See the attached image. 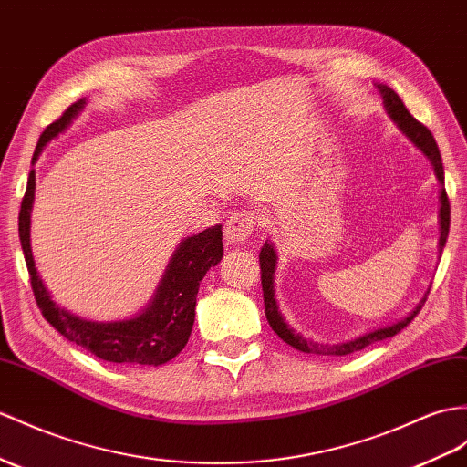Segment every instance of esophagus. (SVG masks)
I'll return each instance as SVG.
<instances>
[{
	"mask_svg": "<svg viewBox=\"0 0 467 467\" xmlns=\"http://www.w3.org/2000/svg\"><path fill=\"white\" fill-rule=\"evenodd\" d=\"M255 227H257V218L252 212L247 210L237 212L225 223V240L230 245L244 244L247 237L254 234Z\"/></svg>",
	"mask_w": 467,
	"mask_h": 467,
	"instance_id": "1",
	"label": "esophagus"
}]
</instances>
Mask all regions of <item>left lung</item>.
<instances>
[{"mask_svg": "<svg viewBox=\"0 0 467 467\" xmlns=\"http://www.w3.org/2000/svg\"><path fill=\"white\" fill-rule=\"evenodd\" d=\"M380 93L384 97V105L386 110H389L390 119L398 124V129H400L408 139H410L420 150H422L428 158L430 162L434 164L436 170V176L438 180L443 184V166H441V156L438 150V144L434 140V136H431L430 129L424 127L422 122H418L412 115L410 110L404 107L402 99L398 97L390 87H384L379 85ZM440 225H441V234H440V249H443L448 240V232H450V198L446 194V190H441V208H440ZM275 264H277V255H275V249L269 242H265V245L261 247V254H259V265H261V287H264V303H265V317L271 325L273 331H275L283 340H285L287 345H291L293 348L303 350V352H313V355H335V357H345L350 355V352H357L362 350L365 347L377 343V340H382L386 337H394L402 331V328L412 323L414 317L418 315V311L422 309V305L426 303V297L422 301V305L416 306V311H412L410 315L406 317L404 321H398L390 327H384V328H377V331L362 335L355 340H348V343H338V345H317L313 340H306L305 337H301L299 333H295L293 328L283 321L281 313L277 311V301H275V293H273V273H275Z\"/></svg>", "mask_w": 467, "mask_h": 467, "instance_id": "obj_1", "label": "left lung"}]
</instances>
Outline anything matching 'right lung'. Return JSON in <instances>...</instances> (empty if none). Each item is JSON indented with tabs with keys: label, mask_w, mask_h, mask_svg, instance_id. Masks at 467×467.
Masks as SVG:
<instances>
[{
	"label": "right lung",
	"mask_w": 467,
	"mask_h": 467,
	"mask_svg": "<svg viewBox=\"0 0 467 467\" xmlns=\"http://www.w3.org/2000/svg\"><path fill=\"white\" fill-rule=\"evenodd\" d=\"M83 105V99L73 102L59 119L41 132L36 152H33V162H36V158L43 150V146L53 136L65 130L67 124L75 119ZM33 192H36V172L31 170L26 196L21 200L19 210V240L21 247H24L33 295H36L37 306L47 323L53 325L67 340L93 352L95 357L102 360L150 367L164 365V362L172 360L186 347L190 338L196 315L200 281L206 275V271L218 265V261L222 259V225H212L208 230L192 235L180 244L166 269L161 287H158L154 301L148 305L144 313L127 321L93 323L78 319V317L57 306L37 275L36 261H33L29 245Z\"/></svg>",
	"instance_id": "right-lung-1"
}]
</instances>
